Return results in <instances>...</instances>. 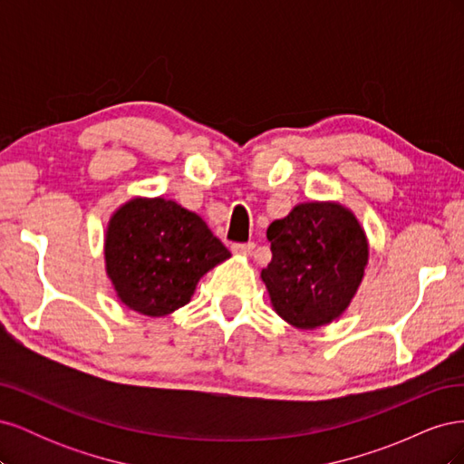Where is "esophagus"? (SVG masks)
Instances as JSON below:
<instances>
[{"label":"esophagus","instance_id":"34e87169","mask_svg":"<svg viewBox=\"0 0 464 464\" xmlns=\"http://www.w3.org/2000/svg\"><path fill=\"white\" fill-rule=\"evenodd\" d=\"M254 244L251 242H247V244H234L232 246V254H236V256H249L251 251H254Z\"/></svg>","mask_w":464,"mask_h":464}]
</instances>
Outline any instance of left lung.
<instances>
[{
	"label": "left lung",
	"instance_id": "left-lung-1",
	"mask_svg": "<svg viewBox=\"0 0 464 464\" xmlns=\"http://www.w3.org/2000/svg\"><path fill=\"white\" fill-rule=\"evenodd\" d=\"M273 259L261 271L275 312L298 329H317L344 314L363 278L370 247L353 210L300 203L266 228Z\"/></svg>",
	"mask_w": 464,
	"mask_h": 464
}]
</instances>
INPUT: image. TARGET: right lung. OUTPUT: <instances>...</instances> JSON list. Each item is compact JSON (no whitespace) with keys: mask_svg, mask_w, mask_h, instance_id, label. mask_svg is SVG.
<instances>
[{"mask_svg":"<svg viewBox=\"0 0 464 464\" xmlns=\"http://www.w3.org/2000/svg\"><path fill=\"white\" fill-rule=\"evenodd\" d=\"M104 256L121 304L162 317L186 305L199 278L230 251L199 215L176 201L135 198L111 215Z\"/></svg>","mask_w":464,"mask_h":464,"instance_id":"add662e5","label":"right lung"}]
</instances>
